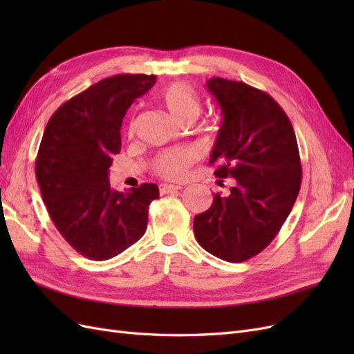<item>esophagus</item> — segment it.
Returning a JSON list of instances; mask_svg holds the SVG:
<instances>
[{
	"mask_svg": "<svg viewBox=\"0 0 354 354\" xmlns=\"http://www.w3.org/2000/svg\"><path fill=\"white\" fill-rule=\"evenodd\" d=\"M181 189V186H178V185H160L159 186V192H160V195H165V194H173V192H176V190H180Z\"/></svg>",
	"mask_w": 354,
	"mask_h": 354,
	"instance_id": "1",
	"label": "esophagus"
}]
</instances>
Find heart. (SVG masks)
Masks as SVG:
<instances>
[{
	"mask_svg": "<svg viewBox=\"0 0 354 354\" xmlns=\"http://www.w3.org/2000/svg\"><path fill=\"white\" fill-rule=\"evenodd\" d=\"M159 100L165 106L173 120H196L201 113V99L198 93L187 84H171L159 93ZM194 153L187 149H176L164 153L156 162V173L165 178H181L194 162Z\"/></svg>",
	"mask_w": 354,
	"mask_h": 354,
	"instance_id": "b5f03b06",
	"label": "heart"
}]
</instances>
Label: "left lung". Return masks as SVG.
<instances>
[{"label": "left lung", "instance_id": "obj_1", "mask_svg": "<svg viewBox=\"0 0 354 354\" xmlns=\"http://www.w3.org/2000/svg\"><path fill=\"white\" fill-rule=\"evenodd\" d=\"M207 88L223 115L209 164L216 177H232L233 187L195 216L194 232L214 257L241 263L274 239L294 207L301 186L298 145L291 121L267 93L217 77Z\"/></svg>", "mask_w": 354, "mask_h": 354}]
</instances>
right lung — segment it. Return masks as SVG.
Segmentation results:
<instances>
[{
	"label": "right lung",
	"mask_w": 354,
	"mask_h": 354,
	"mask_svg": "<svg viewBox=\"0 0 354 354\" xmlns=\"http://www.w3.org/2000/svg\"><path fill=\"white\" fill-rule=\"evenodd\" d=\"M155 82L145 73L104 78L63 103L42 136L35 160L42 201L62 236L90 260H109L140 239L159 198L153 183L118 192L108 177L125 112Z\"/></svg>",
	"instance_id": "add662e5"
}]
</instances>
